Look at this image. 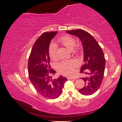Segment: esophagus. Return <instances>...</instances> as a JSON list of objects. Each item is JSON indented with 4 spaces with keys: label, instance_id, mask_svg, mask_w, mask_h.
Returning <instances> with one entry per match:
<instances>
[{
    "label": "esophagus",
    "instance_id": "obj_1",
    "mask_svg": "<svg viewBox=\"0 0 122 122\" xmlns=\"http://www.w3.org/2000/svg\"><path fill=\"white\" fill-rule=\"evenodd\" d=\"M67 79L68 80H69V79H75V78H73V77H68Z\"/></svg>",
    "mask_w": 122,
    "mask_h": 122
}]
</instances>
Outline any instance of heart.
I'll list each match as a JSON object with an SVG mask.
<instances>
[{"label": "heart", "mask_w": 122, "mask_h": 122, "mask_svg": "<svg viewBox=\"0 0 122 122\" xmlns=\"http://www.w3.org/2000/svg\"><path fill=\"white\" fill-rule=\"evenodd\" d=\"M58 42L70 50L77 52L79 51V47L75 45V39L70 36H65L58 39ZM49 54L50 58L53 60H56L57 58V46L56 44L52 43L49 47ZM77 64L74 60L62 61L57 65L59 72L65 75H71L74 71Z\"/></svg>", "instance_id": "heart-1"}]
</instances>
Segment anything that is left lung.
Here are the masks:
<instances>
[{
  "label": "left lung",
  "mask_w": 122,
  "mask_h": 122,
  "mask_svg": "<svg viewBox=\"0 0 122 122\" xmlns=\"http://www.w3.org/2000/svg\"><path fill=\"white\" fill-rule=\"evenodd\" d=\"M80 40L84 52V64L80 69L81 73L86 76L81 78L85 82L79 93L83 95L94 94L100 87L104 77L105 59L101 47L90 34L82 29L66 31Z\"/></svg>",
  "instance_id": "1"
}]
</instances>
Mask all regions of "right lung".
Returning <instances> with one entry per match:
<instances>
[{
	"mask_svg": "<svg viewBox=\"0 0 122 122\" xmlns=\"http://www.w3.org/2000/svg\"><path fill=\"white\" fill-rule=\"evenodd\" d=\"M57 31L44 32L32 47L28 61L29 78L36 90L48 99H55L61 94L67 78L60 76L52 79L55 71L50 69L49 47Z\"/></svg>",
	"mask_w": 122,
	"mask_h": 122,
	"instance_id": "right-lung-1",
	"label": "right lung"
}]
</instances>
